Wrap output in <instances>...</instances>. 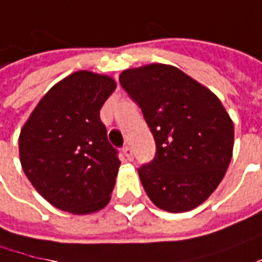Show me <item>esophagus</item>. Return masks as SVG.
Wrapping results in <instances>:
<instances>
[{
    "label": "esophagus",
    "instance_id": "1",
    "mask_svg": "<svg viewBox=\"0 0 262 262\" xmlns=\"http://www.w3.org/2000/svg\"><path fill=\"white\" fill-rule=\"evenodd\" d=\"M123 155L126 157L127 161H132V159H133V150H132L130 146H124V148H123Z\"/></svg>",
    "mask_w": 262,
    "mask_h": 262
}]
</instances>
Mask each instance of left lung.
<instances>
[{
	"label": "left lung",
	"instance_id": "obj_1",
	"mask_svg": "<svg viewBox=\"0 0 262 262\" xmlns=\"http://www.w3.org/2000/svg\"><path fill=\"white\" fill-rule=\"evenodd\" d=\"M157 143L138 169L152 203L171 213L193 210L221 184L233 150V122L209 88L172 65L150 63L120 74Z\"/></svg>",
	"mask_w": 262,
	"mask_h": 262
}]
</instances>
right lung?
<instances>
[{
    "instance_id": "obj_1",
    "label": "right lung",
    "mask_w": 262,
    "mask_h": 262,
    "mask_svg": "<svg viewBox=\"0 0 262 262\" xmlns=\"http://www.w3.org/2000/svg\"><path fill=\"white\" fill-rule=\"evenodd\" d=\"M116 85L108 75L77 71L43 95L21 127L24 174L56 209L88 214L112 199L120 161L100 110Z\"/></svg>"
}]
</instances>
